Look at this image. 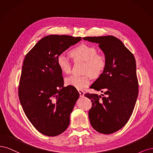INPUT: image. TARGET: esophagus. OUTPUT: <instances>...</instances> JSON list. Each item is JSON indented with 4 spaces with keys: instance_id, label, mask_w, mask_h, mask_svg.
<instances>
[{
    "instance_id": "1",
    "label": "esophagus",
    "mask_w": 153,
    "mask_h": 153,
    "mask_svg": "<svg viewBox=\"0 0 153 153\" xmlns=\"http://www.w3.org/2000/svg\"><path fill=\"white\" fill-rule=\"evenodd\" d=\"M78 91H79V93L80 97H84V95H85V91H84L83 90H79Z\"/></svg>"
}]
</instances>
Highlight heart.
<instances>
[{
  "label": "heart",
  "mask_w": 153,
  "mask_h": 153,
  "mask_svg": "<svg viewBox=\"0 0 153 153\" xmlns=\"http://www.w3.org/2000/svg\"><path fill=\"white\" fill-rule=\"evenodd\" d=\"M71 57L75 62H84L82 76H72L65 79V84L81 90L88 86L91 82V76L93 78L100 77L104 72L107 61L104 55L98 53L94 46L86 44H81L74 48L69 52ZM57 65L60 70L65 74L71 72L72 65L68 58L63 54L57 58Z\"/></svg>",
  "instance_id": "heart-1"
}]
</instances>
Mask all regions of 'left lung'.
<instances>
[{"label":"left lung","instance_id":"8db88e82","mask_svg":"<svg viewBox=\"0 0 153 153\" xmlns=\"http://www.w3.org/2000/svg\"><path fill=\"white\" fill-rule=\"evenodd\" d=\"M83 39L99 44L107 61L104 72L90 86L103 93L102 96L85 94L92 102L88 112L90 122L99 133L112 134L126 124L134 109L139 93L135 59L114 36L86 37Z\"/></svg>","mask_w":153,"mask_h":153}]
</instances>
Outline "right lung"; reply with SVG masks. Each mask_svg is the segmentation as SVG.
Segmentation results:
<instances>
[{
    "mask_svg": "<svg viewBox=\"0 0 153 153\" xmlns=\"http://www.w3.org/2000/svg\"><path fill=\"white\" fill-rule=\"evenodd\" d=\"M81 37L50 35L39 41L24 59L18 86L23 110L41 134H61L70 124V114L79 97L75 88L63 87L57 58Z\"/></svg>",
    "mask_w": 153,
    "mask_h": 153,
    "instance_id": "right-lung-1",
    "label": "right lung"
}]
</instances>
